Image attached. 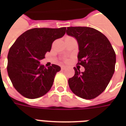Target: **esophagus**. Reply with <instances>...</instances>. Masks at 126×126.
<instances>
[{
	"label": "esophagus",
	"instance_id": "esophagus-1",
	"mask_svg": "<svg viewBox=\"0 0 126 126\" xmlns=\"http://www.w3.org/2000/svg\"><path fill=\"white\" fill-rule=\"evenodd\" d=\"M66 69V67H65V66H62L61 67V70H65Z\"/></svg>",
	"mask_w": 126,
	"mask_h": 126
}]
</instances>
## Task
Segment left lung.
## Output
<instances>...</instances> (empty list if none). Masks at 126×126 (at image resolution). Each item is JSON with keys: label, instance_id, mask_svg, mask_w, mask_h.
Instances as JSON below:
<instances>
[{"label": "left lung", "instance_id": "8db88e82", "mask_svg": "<svg viewBox=\"0 0 126 126\" xmlns=\"http://www.w3.org/2000/svg\"><path fill=\"white\" fill-rule=\"evenodd\" d=\"M66 33L77 40L78 64L85 69L80 72L74 68L75 75L68 80L69 87L80 97L94 99L105 90L114 73V50L108 38L92 27H69Z\"/></svg>", "mask_w": 126, "mask_h": 126}]
</instances>
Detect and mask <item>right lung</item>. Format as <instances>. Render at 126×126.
I'll list each match as a JSON object with an SVG mask.
<instances>
[{
    "mask_svg": "<svg viewBox=\"0 0 126 126\" xmlns=\"http://www.w3.org/2000/svg\"><path fill=\"white\" fill-rule=\"evenodd\" d=\"M66 27L34 28L21 34L8 54L7 71L16 90L29 99L45 95L53 85L61 67L57 65L46 68L40 61L51 50L55 40L63 37Z\"/></svg>",
    "mask_w": 126,
    "mask_h": 126,
    "instance_id": "right-lung-1",
    "label": "right lung"
}]
</instances>
